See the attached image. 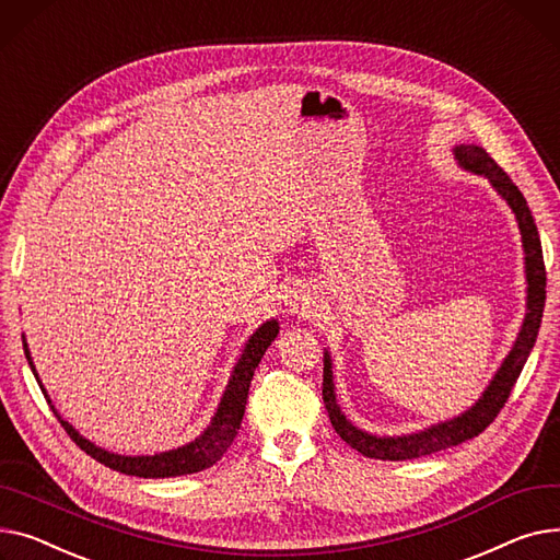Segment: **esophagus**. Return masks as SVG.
<instances>
[{"mask_svg": "<svg viewBox=\"0 0 560 560\" xmlns=\"http://www.w3.org/2000/svg\"><path fill=\"white\" fill-rule=\"evenodd\" d=\"M287 305L291 307V312H305V310H310V299L303 291H291Z\"/></svg>", "mask_w": 560, "mask_h": 560, "instance_id": "34e87169", "label": "esophagus"}]
</instances>
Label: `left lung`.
<instances>
[{"label": "left lung", "mask_w": 560, "mask_h": 560, "mask_svg": "<svg viewBox=\"0 0 560 560\" xmlns=\"http://www.w3.org/2000/svg\"><path fill=\"white\" fill-rule=\"evenodd\" d=\"M454 158L458 160V164H462L466 172L486 176L490 180V185L498 189L502 199L511 206V210L517 219V228L522 235V248H524V273H527V314H524L522 327H520L511 352L502 361V366L495 373V377H492L490 384L486 386L483 396L462 416L432 424L422 432L407 434V436H375L369 432H361L359 427H354L341 413V409L337 405L335 382H332V359H330V352L325 350L323 402H325L327 416H330V422L337 430V434L352 450L361 452L369 458H382V462H407V458L434 454V452L447 450L452 445H458L468 439L479 436L486 427L498 418L504 402L509 400L511 390H513L524 364H527V357H529V352L536 343L538 330H540L542 310H545V293H547L545 291L547 271H545V261H542V246H540V237H538V228L534 223L527 199H524L517 185L509 178V174L481 147L458 144V147H454Z\"/></svg>", "instance_id": "obj_1"}]
</instances>
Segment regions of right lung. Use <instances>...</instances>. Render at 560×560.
Masks as SVG:
<instances>
[{
  "label": "right lung",
  "instance_id": "1",
  "mask_svg": "<svg viewBox=\"0 0 560 560\" xmlns=\"http://www.w3.org/2000/svg\"><path fill=\"white\" fill-rule=\"evenodd\" d=\"M278 332H280V325H278L276 318L261 323L257 327L253 337L248 339V343L244 346V352H242L240 361L233 369V375H230V382L223 390V398L219 402V409H217L212 422L208 424V430L199 439H194L191 443H187L183 447H176V450H170V452H160V454H153V456L113 454V452L96 447L88 439H83L68 420H62L60 413L54 407L51 409H54L56 418L60 420L62 430L70 434V439L85 454H90L92 458H96L98 464H104L110 470H117V472H124V475H133V477H144V479H164V477H180V475L201 472V470L214 466L219 458L225 454V450L233 445V441L240 432L244 411H246V398H248V386H250L253 373L261 361V357H265L267 348L271 346V341L278 337ZM22 343H24V354H26L28 366L38 380L36 366H33V361H31L28 346H26V341H22ZM38 384L45 393L47 402L51 405L40 380H38Z\"/></svg>",
  "mask_w": 560,
  "mask_h": 560
}]
</instances>
